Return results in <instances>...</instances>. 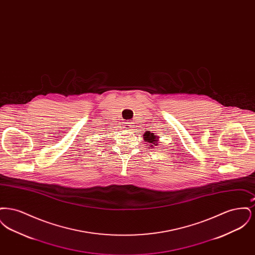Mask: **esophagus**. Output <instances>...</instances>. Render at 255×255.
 I'll use <instances>...</instances> for the list:
<instances>
[{
  "label": "esophagus",
  "mask_w": 255,
  "mask_h": 255,
  "mask_svg": "<svg viewBox=\"0 0 255 255\" xmlns=\"http://www.w3.org/2000/svg\"><path fill=\"white\" fill-rule=\"evenodd\" d=\"M131 124H132L131 122H125V123H124V128H126V129L131 128V126H132Z\"/></svg>",
  "instance_id": "34e87169"
}]
</instances>
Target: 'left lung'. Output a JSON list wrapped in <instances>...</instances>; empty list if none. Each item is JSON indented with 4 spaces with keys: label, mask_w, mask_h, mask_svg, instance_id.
Here are the masks:
<instances>
[{
    "label": "left lung",
    "mask_w": 255,
    "mask_h": 255,
    "mask_svg": "<svg viewBox=\"0 0 255 255\" xmlns=\"http://www.w3.org/2000/svg\"><path fill=\"white\" fill-rule=\"evenodd\" d=\"M144 140H145L146 144H150L151 147H153L154 145H157V141H158V136H156L153 133H150V132H147L144 133Z\"/></svg>",
    "instance_id": "8db88e82"
}]
</instances>
